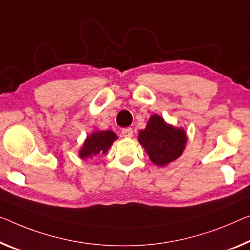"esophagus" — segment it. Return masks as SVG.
Listing matches in <instances>:
<instances>
[{"label":"esophagus","instance_id":"34e87169","mask_svg":"<svg viewBox=\"0 0 250 250\" xmlns=\"http://www.w3.org/2000/svg\"><path fill=\"white\" fill-rule=\"evenodd\" d=\"M121 134H122V136H124V137H132L133 136V129L130 127L123 128Z\"/></svg>","mask_w":250,"mask_h":250}]
</instances>
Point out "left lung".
<instances>
[{"instance_id": "1", "label": "left lung", "mask_w": 250, "mask_h": 250, "mask_svg": "<svg viewBox=\"0 0 250 250\" xmlns=\"http://www.w3.org/2000/svg\"><path fill=\"white\" fill-rule=\"evenodd\" d=\"M138 141L146 149L152 162L163 167L182 154L187 136L183 129L165 124L162 117L153 115L146 128L140 132Z\"/></svg>"}]
</instances>
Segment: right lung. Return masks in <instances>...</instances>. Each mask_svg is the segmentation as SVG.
Listing matches in <instances>:
<instances>
[{"instance_id": "right-lung-1", "label": "right lung", "mask_w": 250, "mask_h": 250, "mask_svg": "<svg viewBox=\"0 0 250 250\" xmlns=\"http://www.w3.org/2000/svg\"><path fill=\"white\" fill-rule=\"evenodd\" d=\"M116 138V135L112 130L94 132L87 137L79 154L83 159H94L99 154H105Z\"/></svg>"}]
</instances>
